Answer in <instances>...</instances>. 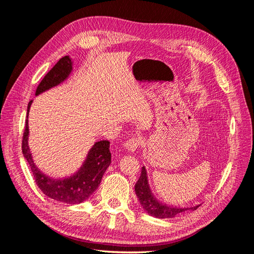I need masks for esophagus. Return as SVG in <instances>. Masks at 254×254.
<instances>
[{
	"instance_id": "obj_1",
	"label": "esophagus",
	"mask_w": 254,
	"mask_h": 254,
	"mask_svg": "<svg viewBox=\"0 0 254 254\" xmlns=\"http://www.w3.org/2000/svg\"><path fill=\"white\" fill-rule=\"evenodd\" d=\"M140 144H141V142H140L139 137L133 136V137H131V139H129L127 141V143L125 144V147L130 151H134V150H136L137 147H139Z\"/></svg>"
}]
</instances>
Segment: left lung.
<instances>
[{
  "label": "left lung",
  "mask_w": 254,
  "mask_h": 254,
  "mask_svg": "<svg viewBox=\"0 0 254 254\" xmlns=\"http://www.w3.org/2000/svg\"><path fill=\"white\" fill-rule=\"evenodd\" d=\"M134 190L137 198H139L140 203L143 206V209L149 215H151V216H155L158 218H173L177 216V215L182 214L189 210L194 211L199 206L197 205L193 207H171L157 201L156 198L153 197L149 190L145 167H142L141 176L139 180L135 183Z\"/></svg>",
  "instance_id": "obj_1"
}]
</instances>
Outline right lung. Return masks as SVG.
Returning <instances> with one entry per match:
<instances>
[{"instance_id": "obj_1", "label": "right lung", "mask_w": 254, "mask_h": 254, "mask_svg": "<svg viewBox=\"0 0 254 254\" xmlns=\"http://www.w3.org/2000/svg\"><path fill=\"white\" fill-rule=\"evenodd\" d=\"M72 71V63L68 56L61 58L54 65L50 72L44 76L43 79L36 90V95L41 92L49 90L52 87L57 86L64 81ZM32 101L27 106V118L29 107ZM28 136V120L25 121V128L22 137V152L27 160L30 171L33 173L37 186L39 187L43 194L48 197L60 202L76 204L80 203L88 199L95 190L98 188L102 181L103 176L107 168L111 163V153L109 150V141H99L94 144L93 147L88 153V157L84 161L80 170L71 178L64 180H54L49 178L38 170L33 162L32 153L29 151L27 144Z\"/></svg>"}]
</instances>
